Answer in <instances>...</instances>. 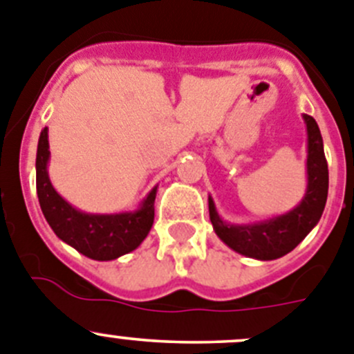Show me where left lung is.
Wrapping results in <instances>:
<instances>
[{
	"label": "left lung",
	"instance_id": "1",
	"mask_svg": "<svg viewBox=\"0 0 354 354\" xmlns=\"http://www.w3.org/2000/svg\"><path fill=\"white\" fill-rule=\"evenodd\" d=\"M307 127V188L302 201L285 214L253 223H227L218 214L214 201L209 203V218L216 236L234 252L255 260H276L290 253L322 218L328 196V166L323 138L313 117L304 113Z\"/></svg>",
	"mask_w": 354,
	"mask_h": 354
}]
</instances>
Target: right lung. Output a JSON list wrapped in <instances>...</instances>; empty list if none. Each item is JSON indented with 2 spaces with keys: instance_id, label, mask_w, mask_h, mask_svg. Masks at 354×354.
<instances>
[{
  "instance_id": "obj_1",
  "label": "right lung",
  "mask_w": 354,
  "mask_h": 354,
  "mask_svg": "<svg viewBox=\"0 0 354 354\" xmlns=\"http://www.w3.org/2000/svg\"><path fill=\"white\" fill-rule=\"evenodd\" d=\"M48 127L39 134L36 151V194L43 216L55 236L82 255L108 262L136 250L153 225L157 187L141 201L140 207L122 213H85L62 199L48 178Z\"/></svg>"
}]
</instances>
